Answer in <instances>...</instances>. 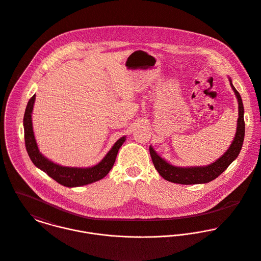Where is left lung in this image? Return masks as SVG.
I'll return each instance as SVG.
<instances>
[{
    "mask_svg": "<svg viewBox=\"0 0 261 261\" xmlns=\"http://www.w3.org/2000/svg\"><path fill=\"white\" fill-rule=\"evenodd\" d=\"M230 85L233 89L237 100H238V120L237 129L234 140L226 151V153L216 160L214 163L206 166H191V167H179L174 166L167 162L165 159L160 157L156 151L150 146V154L152 157L153 164L156 170L167 181L178 184H201L207 183L216 179L219 175L223 173L229 165L238 157L245 136V122H244V107L239 92L232 84V80L229 78Z\"/></svg>",
    "mask_w": 261,
    "mask_h": 261,
    "instance_id": "left-lung-1",
    "label": "left lung"
}]
</instances>
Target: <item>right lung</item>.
Here are the masks:
<instances>
[{
    "mask_svg": "<svg viewBox=\"0 0 261 261\" xmlns=\"http://www.w3.org/2000/svg\"><path fill=\"white\" fill-rule=\"evenodd\" d=\"M35 102V95H33L27 103L24 118H23V125H24V138H25V146L29 158L31 159L32 163L42 170L43 172L47 174L49 177L55 179L60 184L67 186V187H78L87 185L90 183L96 182L103 177H105L115 162L117 153L119 148L122 146L126 137H121L115 144L112 146L110 151L105 155V157L96 165L91 167H67L57 164L46 157H44L38 150L37 143L34 137L33 127H32V110L33 105Z\"/></svg>",
    "mask_w": 261,
    "mask_h": 261,
    "instance_id": "1",
    "label": "right lung"
}]
</instances>
